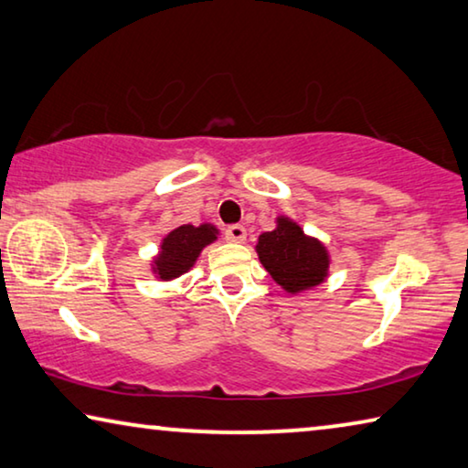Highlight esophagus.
<instances>
[{
	"label": "esophagus",
	"instance_id": "obj_1",
	"mask_svg": "<svg viewBox=\"0 0 468 468\" xmlns=\"http://www.w3.org/2000/svg\"><path fill=\"white\" fill-rule=\"evenodd\" d=\"M226 239L229 242H244V239H247V229H244V226L240 224H232L226 228Z\"/></svg>",
	"mask_w": 468,
	"mask_h": 468
}]
</instances>
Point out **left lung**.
<instances>
[{
	"instance_id": "8db88e82",
	"label": "left lung",
	"mask_w": 468,
	"mask_h": 468,
	"mask_svg": "<svg viewBox=\"0 0 468 468\" xmlns=\"http://www.w3.org/2000/svg\"><path fill=\"white\" fill-rule=\"evenodd\" d=\"M257 253L270 276L289 292L312 289L326 278V249L286 218L278 219L276 229L259 236Z\"/></svg>"
}]
</instances>
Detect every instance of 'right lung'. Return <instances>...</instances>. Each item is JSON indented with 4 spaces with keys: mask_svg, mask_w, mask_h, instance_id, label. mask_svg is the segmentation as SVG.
<instances>
[{
    "mask_svg": "<svg viewBox=\"0 0 468 468\" xmlns=\"http://www.w3.org/2000/svg\"><path fill=\"white\" fill-rule=\"evenodd\" d=\"M215 229L209 224H203L198 228L194 226H179L174 232L167 234V239L161 244V255L154 259V271L161 280H174L188 271L197 257L200 255L207 244L213 242Z\"/></svg>",
    "mask_w": 468,
    "mask_h": 468,
    "instance_id": "1",
    "label": "right lung"
}]
</instances>
